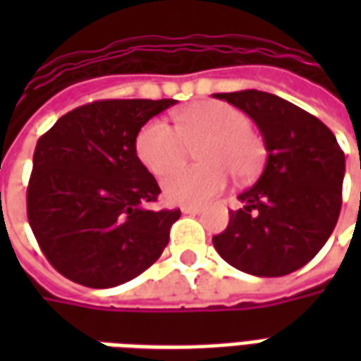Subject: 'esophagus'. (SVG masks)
<instances>
[{
  "instance_id": "1",
  "label": "esophagus",
  "mask_w": 361,
  "mask_h": 361,
  "mask_svg": "<svg viewBox=\"0 0 361 361\" xmlns=\"http://www.w3.org/2000/svg\"><path fill=\"white\" fill-rule=\"evenodd\" d=\"M181 212H183V214H199V212H201V207L185 204V207H181Z\"/></svg>"
}]
</instances>
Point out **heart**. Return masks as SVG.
<instances>
[{"label":"heart","instance_id":"heart-1","mask_svg":"<svg viewBox=\"0 0 361 361\" xmlns=\"http://www.w3.org/2000/svg\"><path fill=\"white\" fill-rule=\"evenodd\" d=\"M137 157L150 173L164 178L197 150L203 164L189 166L166 178V201L201 204L226 188L228 173L253 180L265 162V142L251 131V119L235 106L204 100L176 114V127L162 119L145 123L135 141Z\"/></svg>","mask_w":361,"mask_h":361}]
</instances>
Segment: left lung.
<instances>
[{"label":"left lung","instance_id":"left-lung-1","mask_svg":"<svg viewBox=\"0 0 361 361\" xmlns=\"http://www.w3.org/2000/svg\"><path fill=\"white\" fill-rule=\"evenodd\" d=\"M245 111L263 133L265 170L238 197L228 228L212 243L220 257L255 276H284L315 257L342 204L344 152L329 127L261 90L214 94Z\"/></svg>","mask_w":361,"mask_h":361}]
</instances>
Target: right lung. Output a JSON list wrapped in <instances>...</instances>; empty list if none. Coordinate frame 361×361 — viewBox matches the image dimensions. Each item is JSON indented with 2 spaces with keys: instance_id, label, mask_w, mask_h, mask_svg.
Wrapping results in <instances>:
<instances>
[{
  "instance_id": "obj_1",
  "label": "right lung",
  "mask_w": 361,
  "mask_h": 361,
  "mask_svg": "<svg viewBox=\"0 0 361 361\" xmlns=\"http://www.w3.org/2000/svg\"><path fill=\"white\" fill-rule=\"evenodd\" d=\"M176 100H96L38 139L27 189L28 224L50 265L89 288L139 276L170 240L180 209L149 211L160 188L137 157L141 127Z\"/></svg>"
}]
</instances>
